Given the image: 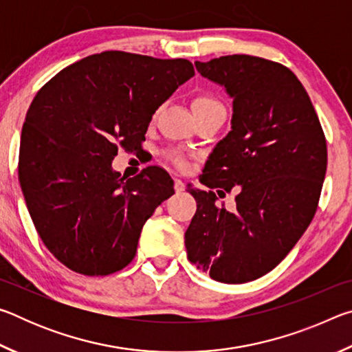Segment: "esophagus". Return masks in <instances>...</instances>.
Returning <instances> with one entry per match:
<instances>
[{
  "label": "esophagus",
  "mask_w": 352,
  "mask_h": 352,
  "mask_svg": "<svg viewBox=\"0 0 352 352\" xmlns=\"http://www.w3.org/2000/svg\"><path fill=\"white\" fill-rule=\"evenodd\" d=\"M174 186H175L177 192H182V190H184V183H183V180H180V178H175Z\"/></svg>",
  "instance_id": "esophagus-1"
}]
</instances>
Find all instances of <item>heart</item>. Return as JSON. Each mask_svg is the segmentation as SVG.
I'll list each match as a JSON object with an SVG mask.
<instances>
[{
  "mask_svg": "<svg viewBox=\"0 0 352 352\" xmlns=\"http://www.w3.org/2000/svg\"><path fill=\"white\" fill-rule=\"evenodd\" d=\"M192 109L194 113H201V111H210V110H225L222 102L217 98L211 96V94H199V96H195L192 100ZM166 157H168L172 163H174L177 168L184 169L188 168V160H186V155L180 151H169L166 153Z\"/></svg>",
  "mask_w": 352,
  "mask_h": 352,
  "instance_id": "1",
  "label": "heart"
}]
</instances>
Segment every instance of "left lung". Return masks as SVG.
<instances>
[{
    "label": "left lung",
    "instance_id": "1",
    "mask_svg": "<svg viewBox=\"0 0 352 352\" xmlns=\"http://www.w3.org/2000/svg\"><path fill=\"white\" fill-rule=\"evenodd\" d=\"M233 98L231 130L217 142L184 233L188 259L220 283L239 284L275 269L312 222L327 148L320 119L298 77L281 63L245 54L195 62ZM241 186L236 211L215 205L212 188ZM220 192V190H217ZM223 192V190H222Z\"/></svg>",
    "mask_w": 352,
    "mask_h": 352
}]
</instances>
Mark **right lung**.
<instances>
[{
  "label": "right lung",
  "instance_id": "right-lung-1",
  "mask_svg": "<svg viewBox=\"0 0 352 352\" xmlns=\"http://www.w3.org/2000/svg\"><path fill=\"white\" fill-rule=\"evenodd\" d=\"M194 76L186 58L105 51L69 65L35 94L21 130L19 178L46 248L73 272L105 276L135 258L146 220L174 194L164 169H111L138 148L153 113Z\"/></svg>",
  "mask_w": 352,
  "mask_h": 352
}]
</instances>
